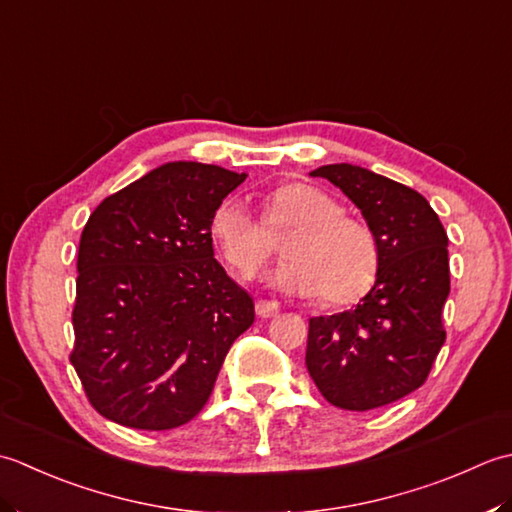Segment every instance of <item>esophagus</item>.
Here are the masks:
<instances>
[{"label":"esophagus","mask_w":512,"mask_h":512,"mask_svg":"<svg viewBox=\"0 0 512 512\" xmlns=\"http://www.w3.org/2000/svg\"><path fill=\"white\" fill-rule=\"evenodd\" d=\"M256 314L260 318H274L280 314V302L276 300H256Z\"/></svg>","instance_id":"1"}]
</instances>
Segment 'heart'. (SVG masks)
Listing matches in <instances>:
<instances>
[{
    "mask_svg": "<svg viewBox=\"0 0 512 512\" xmlns=\"http://www.w3.org/2000/svg\"><path fill=\"white\" fill-rule=\"evenodd\" d=\"M271 234L283 238L287 256L269 274V283L285 294H318L325 305H347L367 291L378 274V243L371 229L344 216V207L307 183H287L271 196L265 212ZM210 236L234 276L249 278L265 265L274 243L247 207L227 198L210 218Z\"/></svg>",
    "mask_w": 512,
    "mask_h": 512,
    "instance_id": "1",
    "label": "heart"
}]
</instances>
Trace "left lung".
I'll use <instances>...</instances> for the list:
<instances>
[{"mask_svg": "<svg viewBox=\"0 0 512 512\" xmlns=\"http://www.w3.org/2000/svg\"><path fill=\"white\" fill-rule=\"evenodd\" d=\"M309 174L362 212L378 243V274L353 309L309 318L307 369L338 409H378L422 387L446 340L448 236L422 194L387 176L351 163Z\"/></svg>", "mask_w": 512, "mask_h": 512, "instance_id": "obj_1", "label": "left lung"}]
</instances>
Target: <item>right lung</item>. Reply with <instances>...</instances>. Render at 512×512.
I'll return each instance as SVG.
<instances>
[{
  "mask_svg": "<svg viewBox=\"0 0 512 512\" xmlns=\"http://www.w3.org/2000/svg\"><path fill=\"white\" fill-rule=\"evenodd\" d=\"M172 161L103 198L81 232L72 311L75 367L90 404L141 431L190 422L210 400L254 300L214 258L210 218L245 181Z\"/></svg>",
  "mask_w": 512,
  "mask_h": 512,
  "instance_id": "right-lung-1",
  "label": "right lung"
}]
</instances>
